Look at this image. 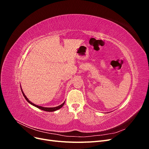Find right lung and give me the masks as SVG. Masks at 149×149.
<instances>
[{
	"label": "right lung",
	"instance_id": "right-lung-1",
	"mask_svg": "<svg viewBox=\"0 0 149 149\" xmlns=\"http://www.w3.org/2000/svg\"><path fill=\"white\" fill-rule=\"evenodd\" d=\"M21 91H22V93H23V95H24V97H25V100L27 101L30 104H31V105H33V106H35L36 107H38V109H42V110H43V111H48V112H53V111H56V110H58V109H60L61 107H62L63 106V105H64V104H65V102L63 103V104H61V105H60V106H56V107H42V106H37V105H36V104H33V103H32L31 102V101H30L29 100V99L26 97V96L25 95V94L24 93V92H23V91H22V88H21Z\"/></svg>",
	"mask_w": 149,
	"mask_h": 149
}]
</instances>
